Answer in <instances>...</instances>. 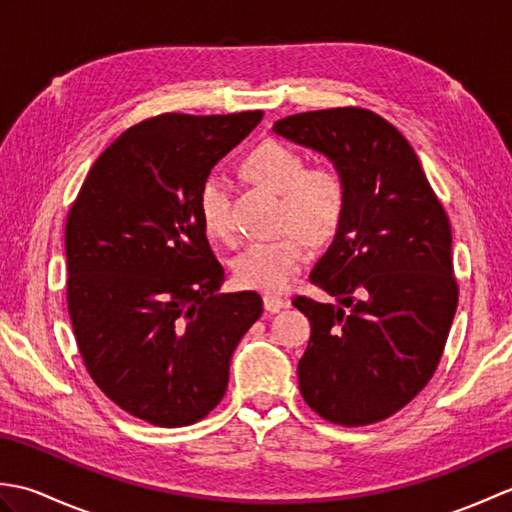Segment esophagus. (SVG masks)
Returning a JSON list of instances; mask_svg holds the SVG:
<instances>
[{
    "mask_svg": "<svg viewBox=\"0 0 512 512\" xmlns=\"http://www.w3.org/2000/svg\"><path fill=\"white\" fill-rule=\"evenodd\" d=\"M288 299H284V297H277V295H266L264 297V308L268 310V312H279V310H284V308H288Z\"/></svg>",
    "mask_w": 512,
    "mask_h": 512,
    "instance_id": "obj_1",
    "label": "esophagus"
}]
</instances>
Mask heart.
<instances>
[{
    "label": "heart",
    "instance_id": "heart-1",
    "mask_svg": "<svg viewBox=\"0 0 512 512\" xmlns=\"http://www.w3.org/2000/svg\"><path fill=\"white\" fill-rule=\"evenodd\" d=\"M244 171L248 178L281 195V217L288 231L244 250L235 259V281L250 290L284 292L310 262L312 239L328 242L339 233L350 204L347 180L332 162L306 167L299 151L279 140H264L250 149ZM200 217L209 237L224 244L235 242L231 198L222 180H206L200 193Z\"/></svg>",
    "mask_w": 512,
    "mask_h": 512
}]
</instances>
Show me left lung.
<instances>
[{"mask_svg": "<svg viewBox=\"0 0 512 512\" xmlns=\"http://www.w3.org/2000/svg\"><path fill=\"white\" fill-rule=\"evenodd\" d=\"M273 129L328 156L350 191L339 233L310 273L339 306L292 301L312 328L297 369L301 396L341 427L380 422L436 374L458 310L447 211L416 151L383 116L332 107Z\"/></svg>", "mask_w": 512, "mask_h": 512, "instance_id": "obj_1", "label": "left lung"}]
</instances>
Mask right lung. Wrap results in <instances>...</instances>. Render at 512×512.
<instances>
[{
    "label": "right lung",
    "instance_id": "right-lung-1",
    "mask_svg": "<svg viewBox=\"0 0 512 512\" xmlns=\"http://www.w3.org/2000/svg\"><path fill=\"white\" fill-rule=\"evenodd\" d=\"M264 112L160 114L118 136L65 222L68 312L88 374L129 416L187 427L220 405L237 343L264 312L253 290L217 295L224 268L200 193Z\"/></svg>",
    "mask_w": 512,
    "mask_h": 512
}]
</instances>
